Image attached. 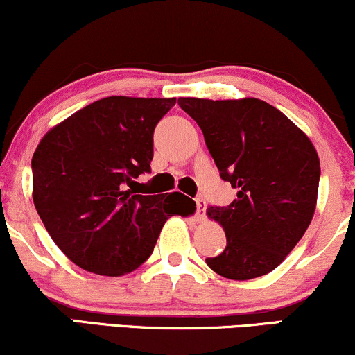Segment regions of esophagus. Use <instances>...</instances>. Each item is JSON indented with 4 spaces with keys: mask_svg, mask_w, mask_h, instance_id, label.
Masks as SVG:
<instances>
[{
    "mask_svg": "<svg viewBox=\"0 0 355 355\" xmlns=\"http://www.w3.org/2000/svg\"><path fill=\"white\" fill-rule=\"evenodd\" d=\"M195 203H197V214L203 215L207 210V202L203 198H195Z\"/></svg>",
    "mask_w": 355,
    "mask_h": 355,
    "instance_id": "esophagus-1",
    "label": "esophagus"
}]
</instances>
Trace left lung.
<instances>
[{"label": "left lung", "mask_w": 355, "mask_h": 355, "mask_svg": "<svg viewBox=\"0 0 355 355\" xmlns=\"http://www.w3.org/2000/svg\"><path fill=\"white\" fill-rule=\"evenodd\" d=\"M200 126L220 178L237 189L227 207H210L227 247L205 259L218 275L248 280L272 272L311 225L320 164L307 135L257 98H178Z\"/></svg>", "instance_id": "1"}]
</instances>
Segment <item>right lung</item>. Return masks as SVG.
<instances>
[{
  "instance_id": "1",
  "label": "right lung",
  "mask_w": 355,
  "mask_h": 355,
  "mask_svg": "<svg viewBox=\"0 0 355 355\" xmlns=\"http://www.w3.org/2000/svg\"><path fill=\"white\" fill-rule=\"evenodd\" d=\"M175 98L108 96L50 130L31 160L33 202L44 229L73 263L123 275L152 255L172 215H189L185 195L126 190L150 173L153 132Z\"/></svg>"
}]
</instances>
